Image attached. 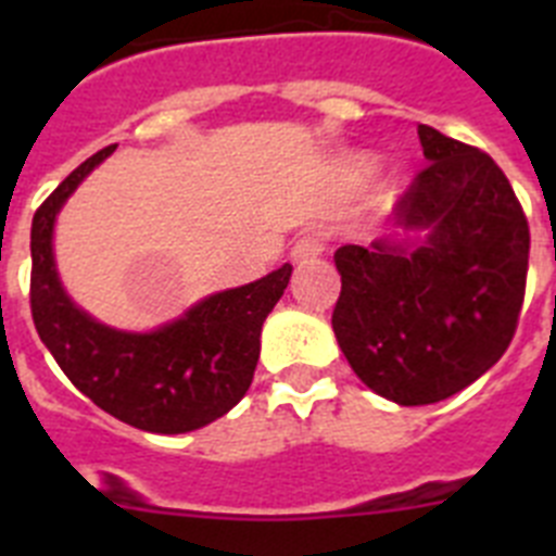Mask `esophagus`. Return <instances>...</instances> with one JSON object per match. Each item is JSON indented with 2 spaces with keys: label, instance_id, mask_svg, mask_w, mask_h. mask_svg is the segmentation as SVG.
I'll list each match as a JSON object with an SVG mask.
<instances>
[{
  "label": "esophagus",
  "instance_id": "obj_1",
  "mask_svg": "<svg viewBox=\"0 0 556 556\" xmlns=\"http://www.w3.org/2000/svg\"><path fill=\"white\" fill-rule=\"evenodd\" d=\"M326 250V239L317 228H308L303 230L292 244V258L294 262H308V258H317V255Z\"/></svg>",
  "mask_w": 556,
  "mask_h": 556
}]
</instances>
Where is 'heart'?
<instances>
[{
	"mask_svg": "<svg viewBox=\"0 0 556 556\" xmlns=\"http://www.w3.org/2000/svg\"><path fill=\"white\" fill-rule=\"evenodd\" d=\"M362 172H365V166H362Z\"/></svg>",
	"mask_w": 556,
	"mask_h": 556,
	"instance_id": "1",
	"label": "heart"
}]
</instances>
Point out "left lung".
<instances>
[{"instance_id": "left-lung-1", "label": "left lung", "mask_w": 556, "mask_h": 556, "mask_svg": "<svg viewBox=\"0 0 556 556\" xmlns=\"http://www.w3.org/2000/svg\"><path fill=\"white\" fill-rule=\"evenodd\" d=\"M417 136L429 164L397 198V233L333 253L339 348L401 406L445 401L504 356L529 269L527 214L501 166L429 125Z\"/></svg>"}]
</instances>
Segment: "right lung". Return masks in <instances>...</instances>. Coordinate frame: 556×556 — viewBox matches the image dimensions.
I'll return each mask as SVG.
<instances>
[{
    "mask_svg": "<svg viewBox=\"0 0 556 556\" xmlns=\"http://www.w3.org/2000/svg\"><path fill=\"white\" fill-rule=\"evenodd\" d=\"M116 144L94 152L58 186L29 230V308L68 381L100 409L152 434H184L233 409L253 381L262 326L281 301L292 264L239 289L211 294L180 320L150 333L116 331L68 301L52 255L61 205Z\"/></svg>",
    "mask_w": 556,
    "mask_h": 556,
    "instance_id": "obj_1",
    "label": "right lung"
}]
</instances>
